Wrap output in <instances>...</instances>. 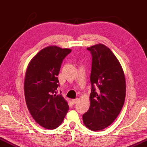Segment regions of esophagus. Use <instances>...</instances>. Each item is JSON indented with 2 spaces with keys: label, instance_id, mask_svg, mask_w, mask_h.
<instances>
[{
  "label": "esophagus",
  "instance_id": "esophagus-1",
  "mask_svg": "<svg viewBox=\"0 0 147 147\" xmlns=\"http://www.w3.org/2000/svg\"><path fill=\"white\" fill-rule=\"evenodd\" d=\"M78 102V99H73L72 100V103H73V105H75Z\"/></svg>",
  "mask_w": 147,
  "mask_h": 147
}]
</instances>
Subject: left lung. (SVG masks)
Segmentation results:
<instances>
[{
    "mask_svg": "<svg viewBox=\"0 0 147 147\" xmlns=\"http://www.w3.org/2000/svg\"><path fill=\"white\" fill-rule=\"evenodd\" d=\"M92 57L90 106L84 114V124L92 131L108 127L117 118L125 97V80L113 52L99 44L87 48Z\"/></svg>",
    "mask_w": 147,
    "mask_h": 147,
    "instance_id": "1",
    "label": "left lung"
}]
</instances>
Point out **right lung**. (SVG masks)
I'll use <instances>...</instances> for the list:
<instances>
[{
    "mask_svg": "<svg viewBox=\"0 0 147 147\" xmlns=\"http://www.w3.org/2000/svg\"><path fill=\"white\" fill-rule=\"evenodd\" d=\"M70 49L48 46L33 57L27 67L24 83L25 101L33 119L44 128L53 129L63 122L69 105L57 95V76Z\"/></svg>",
    "mask_w": 147,
    "mask_h": 147,
    "instance_id": "add662e5",
    "label": "right lung"
}]
</instances>
